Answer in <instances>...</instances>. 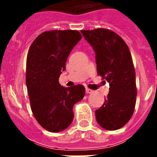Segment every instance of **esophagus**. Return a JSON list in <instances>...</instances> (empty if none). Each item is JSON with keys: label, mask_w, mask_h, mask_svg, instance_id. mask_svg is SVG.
I'll return each mask as SVG.
<instances>
[{"label": "esophagus", "mask_w": 157, "mask_h": 157, "mask_svg": "<svg viewBox=\"0 0 157 157\" xmlns=\"http://www.w3.org/2000/svg\"><path fill=\"white\" fill-rule=\"evenodd\" d=\"M86 94H92L94 92V90H90V89H88V88L86 89Z\"/></svg>", "instance_id": "34e87169"}]
</instances>
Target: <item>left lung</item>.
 Returning a JSON list of instances; mask_svg holds the SVG:
<instances>
[{
	"label": "left lung",
	"mask_w": 157,
	"mask_h": 157,
	"mask_svg": "<svg viewBox=\"0 0 157 157\" xmlns=\"http://www.w3.org/2000/svg\"><path fill=\"white\" fill-rule=\"evenodd\" d=\"M95 53L97 71L109 84V93L95 111L98 124L107 130L121 129L131 118L136 102L135 70L129 48L108 29L81 30Z\"/></svg>",
	"instance_id": "1"
}]
</instances>
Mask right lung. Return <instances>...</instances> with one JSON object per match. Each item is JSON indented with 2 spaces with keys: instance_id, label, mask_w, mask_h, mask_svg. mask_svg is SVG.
<instances>
[{
  "instance_id": "1",
  "label": "right lung",
  "mask_w": 157,
  "mask_h": 157,
  "mask_svg": "<svg viewBox=\"0 0 157 157\" xmlns=\"http://www.w3.org/2000/svg\"><path fill=\"white\" fill-rule=\"evenodd\" d=\"M81 39L76 30H54L39 35L27 57L26 85L36 120L50 132H60L71 124L75 103L84 98L82 85L63 87L59 82L67 57Z\"/></svg>"
}]
</instances>
